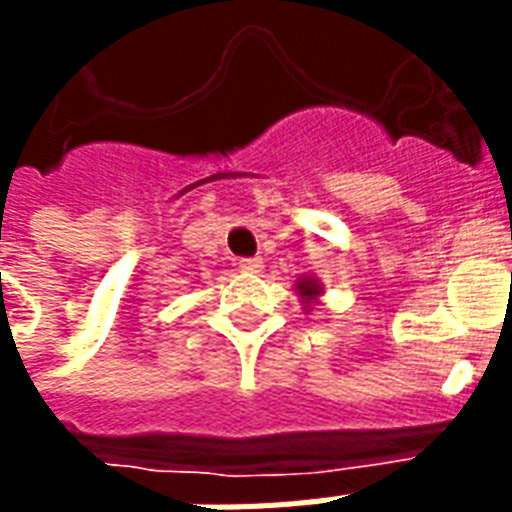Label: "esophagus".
I'll list each match as a JSON object with an SVG mask.
<instances>
[{
  "label": "esophagus",
  "instance_id": "34e87169",
  "mask_svg": "<svg viewBox=\"0 0 512 512\" xmlns=\"http://www.w3.org/2000/svg\"><path fill=\"white\" fill-rule=\"evenodd\" d=\"M239 268L247 273H260V268H263V260H260V257H241Z\"/></svg>",
  "mask_w": 512,
  "mask_h": 512
}]
</instances>
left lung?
<instances>
[{"mask_svg":"<svg viewBox=\"0 0 512 512\" xmlns=\"http://www.w3.org/2000/svg\"><path fill=\"white\" fill-rule=\"evenodd\" d=\"M300 295H305V297H313V295H319V289H316V284H313V281H300Z\"/></svg>","mask_w":512,"mask_h":512,"instance_id":"left-lung-1","label":"left lung"}]
</instances>
